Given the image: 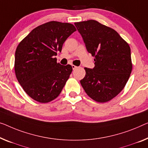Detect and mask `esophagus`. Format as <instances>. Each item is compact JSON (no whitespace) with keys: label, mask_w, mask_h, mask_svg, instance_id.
Segmentation results:
<instances>
[{"label":"esophagus","mask_w":148,"mask_h":148,"mask_svg":"<svg viewBox=\"0 0 148 148\" xmlns=\"http://www.w3.org/2000/svg\"><path fill=\"white\" fill-rule=\"evenodd\" d=\"M72 69H73V70L76 69V68H78V67L76 66H75V65H72Z\"/></svg>","instance_id":"1"}]
</instances>
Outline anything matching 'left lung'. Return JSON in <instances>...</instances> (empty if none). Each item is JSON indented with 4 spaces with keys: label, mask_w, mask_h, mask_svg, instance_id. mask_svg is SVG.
I'll return each instance as SVG.
<instances>
[{
    "label": "left lung",
    "mask_w": 148,
    "mask_h": 148,
    "mask_svg": "<svg viewBox=\"0 0 148 148\" xmlns=\"http://www.w3.org/2000/svg\"><path fill=\"white\" fill-rule=\"evenodd\" d=\"M74 25L88 52L95 57L93 69L84 68L82 86L96 102H109L120 93L130 76V47L115 30L94 20Z\"/></svg>",
    "instance_id": "8db88e82"
}]
</instances>
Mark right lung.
Returning a JSON list of instances; mask_svg holds the SVG:
<instances>
[{
    "label": "right lung",
    "instance_id": "add662e5",
    "mask_svg": "<svg viewBox=\"0 0 148 148\" xmlns=\"http://www.w3.org/2000/svg\"><path fill=\"white\" fill-rule=\"evenodd\" d=\"M76 30L70 23L50 21L33 29L15 52L14 72L18 81L33 100L48 103L59 96L72 73V67L57 63L68 37Z\"/></svg>",
    "mask_w": 148,
    "mask_h": 148
}]
</instances>
